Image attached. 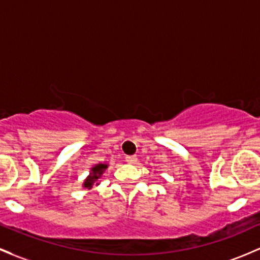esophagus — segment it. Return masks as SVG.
<instances>
[{"label": "esophagus", "instance_id": "obj_1", "mask_svg": "<svg viewBox=\"0 0 260 260\" xmlns=\"http://www.w3.org/2000/svg\"><path fill=\"white\" fill-rule=\"evenodd\" d=\"M126 161L128 164H137L138 159H137V156H134V155H128V156H126Z\"/></svg>", "mask_w": 260, "mask_h": 260}]
</instances>
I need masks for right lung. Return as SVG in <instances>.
I'll list each match as a JSON object with an SVG mask.
<instances>
[{"label":"right lung","instance_id":"1","mask_svg":"<svg viewBox=\"0 0 260 260\" xmlns=\"http://www.w3.org/2000/svg\"><path fill=\"white\" fill-rule=\"evenodd\" d=\"M106 169H107V165H105V164H99V165L94 166V168L91 169L90 176H89V177L86 178L84 182V187L90 189V188L92 187V184H94V182L96 180H99V177L104 174V171H105Z\"/></svg>","mask_w":260,"mask_h":260}]
</instances>
